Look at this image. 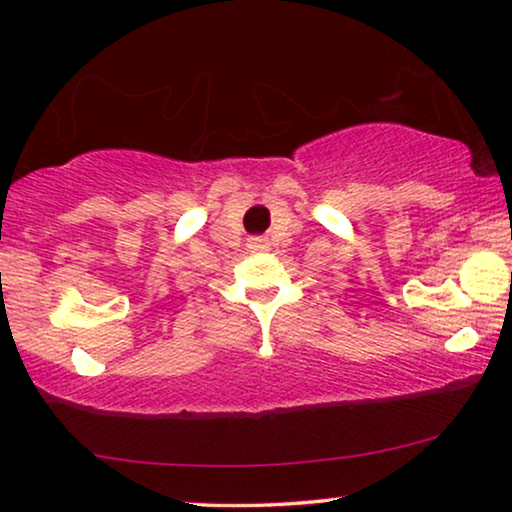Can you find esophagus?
I'll return each instance as SVG.
<instances>
[{
	"label": "esophagus",
	"mask_w": 512,
	"mask_h": 512,
	"mask_svg": "<svg viewBox=\"0 0 512 512\" xmlns=\"http://www.w3.org/2000/svg\"><path fill=\"white\" fill-rule=\"evenodd\" d=\"M263 242V237H254V240H251V249H265Z\"/></svg>",
	"instance_id": "obj_1"
}]
</instances>
